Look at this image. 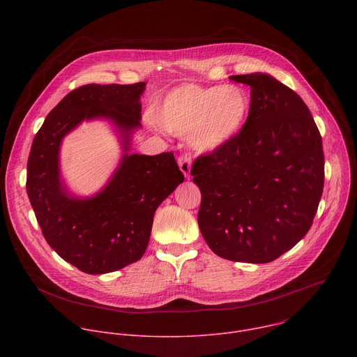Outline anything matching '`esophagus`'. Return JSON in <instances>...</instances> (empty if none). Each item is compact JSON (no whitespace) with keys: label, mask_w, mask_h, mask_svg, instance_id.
I'll list each match as a JSON object with an SVG mask.
<instances>
[{"label":"esophagus","mask_w":357,"mask_h":357,"mask_svg":"<svg viewBox=\"0 0 357 357\" xmlns=\"http://www.w3.org/2000/svg\"><path fill=\"white\" fill-rule=\"evenodd\" d=\"M178 164H179V168H181L182 174L185 175V178H189V176H190V167H192V158H190V155H188V154L179 155Z\"/></svg>","instance_id":"34e87169"}]
</instances>
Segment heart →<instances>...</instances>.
I'll return each instance as SVG.
<instances>
[{"mask_svg": "<svg viewBox=\"0 0 357 357\" xmlns=\"http://www.w3.org/2000/svg\"><path fill=\"white\" fill-rule=\"evenodd\" d=\"M250 107V96L240 86L188 83L164 97L155 120L165 131L189 138L196 149L213 151L241 131Z\"/></svg>", "mask_w": 357, "mask_h": 357, "instance_id": "1", "label": "heart"}]
</instances>
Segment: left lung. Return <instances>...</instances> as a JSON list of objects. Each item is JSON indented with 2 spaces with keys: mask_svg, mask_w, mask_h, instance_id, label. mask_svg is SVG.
<instances>
[{
  "mask_svg": "<svg viewBox=\"0 0 357 357\" xmlns=\"http://www.w3.org/2000/svg\"><path fill=\"white\" fill-rule=\"evenodd\" d=\"M251 87L241 131L190 168L202 202L197 223L219 257L270 263L312 226L325 181L322 137L303 100L263 73L237 75Z\"/></svg>",
  "mask_w": 357,
  "mask_h": 357,
  "instance_id": "8db88e82",
  "label": "left lung"
}]
</instances>
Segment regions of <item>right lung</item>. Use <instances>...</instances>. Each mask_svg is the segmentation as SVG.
<instances>
[{
  "label": "right lung",
  "mask_w": 357,
  "mask_h": 357,
  "mask_svg": "<svg viewBox=\"0 0 357 357\" xmlns=\"http://www.w3.org/2000/svg\"><path fill=\"white\" fill-rule=\"evenodd\" d=\"M134 84H86L66 94L36 132L26 167V192L47 244L86 274L117 271L142 257L157 208L183 182L174 152L124 154L109 185L90 199L69 197L59 181L62 138L84 119H112L128 148L139 127V96Z\"/></svg>",
  "instance_id": "add662e5"
}]
</instances>
